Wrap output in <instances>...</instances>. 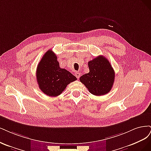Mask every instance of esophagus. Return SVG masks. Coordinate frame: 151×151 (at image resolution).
<instances>
[{"label":"esophagus","instance_id":"obj_1","mask_svg":"<svg viewBox=\"0 0 151 151\" xmlns=\"http://www.w3.org/2000/svg\"><path fill=\"white\" fill-rule=\"evenodd\" d=\"M75 76L77 78H79L80 77V73H79L78 72H76L75 73Z\"/></svg>","mask_w":151,"mask_h":151}]
</instances>
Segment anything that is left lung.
Wrapping results in <instances>:
<instances>
[{"label":"left lung","instance_id":"8db88e82","mask_svg":"<svg viewBox=\"0 0 151 151\" xmlns=\"http://www.w3.org/2000/svg\"><path fill=\"white\" fill-rule=\"evenodd\" d=\"M90 71L80 78V81L90 93L96 96L106 94L111 90L115 79V71L110 62L99 56L88 63Z\"/></svg>","mask_w":151,"mask_h":151}]
</instances>
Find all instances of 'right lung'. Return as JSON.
I'll return each mask as SVG.
<instances>
[{"mask_svg":"<svg viewBox=\"0 0 151 151\" xmlns=\"http://www.w3.org/2000/svg\"><path fill=\"white\" fill-rule=\"evenodd\" d=\"M36 79L40 90L50 96H57L66 86L76 80V78L65 69L61 68L57 56L48 50L39 63L36 69Z\"/></svg>","mask_w":151,"mask_h":151,"instance_id":"obj_1","label":"right lung"}]
</instances>
